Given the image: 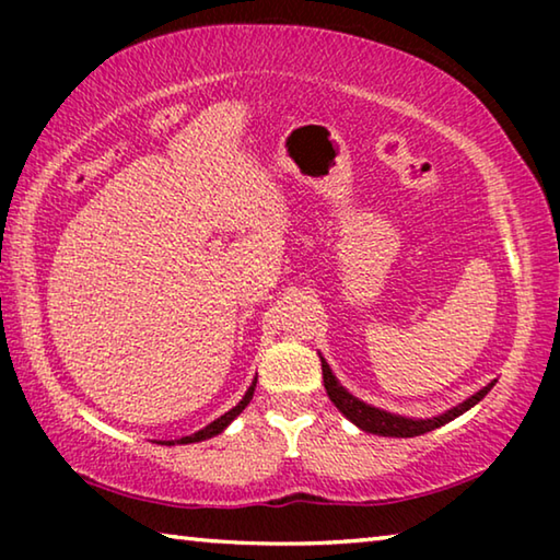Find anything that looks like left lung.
<instances>
[{
    "label": "left lung",
    "instance_id": "8db88e82",
    "mask_svg": "<svg viewBox=\"0 0 560 560\" xmlns=\"http://www.w3.org/2000/svg\"><path fill=\"white\" fill-rule=\"evenodd\" d=\"M318 358H320V371H324V385H326L330 402H334L338 410L355 424V428H360L363 432H371V434H381V438H417V434L438 430V428H442V424L452 422L454 417H459L467 410H471V407L479 400H485V395L497 383V381H491L489 385L481 387L479 393L467 397L464 402L454 405V407H450V410H444L434 417H405V415L387 412V410H381V407L358 400L353 393H348L346 387L338 383V377L334 375V371H330L326 358L320 353H318Z\"/></svg>",
    "mask_w": 560,
    "mask_h": 560
}]
</instances>
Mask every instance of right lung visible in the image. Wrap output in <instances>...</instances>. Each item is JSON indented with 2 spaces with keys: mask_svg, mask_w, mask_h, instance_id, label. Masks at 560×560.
Instances as JSON below:
<instances>
[{
  "mask_svg": "<svg viewBox=\"0 0 560 560\" xmlns=\"http://www.w3.org/2000/svg\"><path fill=\"white\" fill-rule=\"evenodd\" d=\"M254 387H257V377H254L252 381V385H249V390L244 393V397L240 402H236L230 412H224L222 417H217L214 422H210L207 424V428H202L200 432H195V434H187V438H179V440H167V442H160V444H192V442H202V440H210V438H214V434H220V432H224L226 428H230V424L234 422V417H240L242 415V410L246 405H249V400L254 397Z\"/></svg>",
  "mask_w": 560,
  "mask_h": 560,
  "instance_id": "obj_1",
  "label": "right lung"
}]
</instances>
